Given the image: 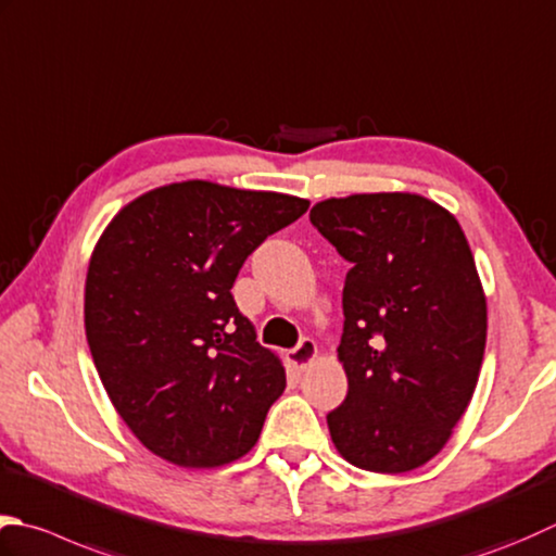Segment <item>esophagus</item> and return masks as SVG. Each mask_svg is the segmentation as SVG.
<instances>
[{"label": "esophagus", "instance_id": "obj_1", "mask_svg": "<svg viewBox=\"0 0 556 556\" xmlns=\"http://www.w3.org/2000/svg\"><path fill=\"white\" fill-rule=\"evenodd\" d=\"M315 356H318V346H315L311 337H303V340L289 352V362L296 368H301V371H306V368L315 362Z\"/></svg>", "mask_w": 556, "mask_h": 556}]
</instances>
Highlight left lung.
<instances>
[{"label": "left lung", "mask_w": 556, "mask_h": 556, "mask_svg": "<svg viewBox=\"0 0 556 556\" xmlns=\"http://www.w3.org/2000/svg\"><path fill=\"white\" fill-rule=\"evenodd\" d=\"M311 224L352 263L334 448L362 470H415L451 439L480 378L486 299L472 250L451 212L409 192L325 200Z\"/></svg>", "instance_id": "1"}]
</instances>
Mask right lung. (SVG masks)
Listing matches in <instances>:
<instances>
[{"label":"right lung","mask_w":556,"mask_h":556,"mask_svg":"<svg viewBox=\"0 0 556 556\" xmlns=\"http://www.w3.org/2000/svg\"><path fill=\"white\" fill-rule=\"evenodd\" d=\"M308 200L185 180L117 212L93 248L84 325L117 415L159 458L219 467L253 448L287 388L231 287Z\"/></svg>","instance_id":"obj_1"}]
</instances>
